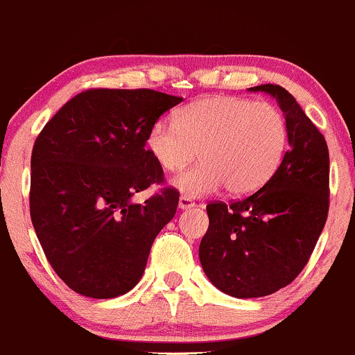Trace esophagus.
<instances>
[{
  "instance_id": "34e87169",
  "label": "esophagus",
  "mask_w": 355,
  "mask_h": 355,
  "mask_svg": "<svg viewBox=\"0 0 355 355\" xmlns=\"http://www.w3.org/2000/svg\"><path fill=\"white\" fill-rule=\"evenodd\" d=\"M178 207H180V209H192V207H196V202H193L190 197L182 196L180 199H178Z\"/></svg>"
}]
</instances>
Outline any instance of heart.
Masks as SVG:
<instances>
[{
  "instance_id": "obj_1",
  "label": "heart",
  "mask_w": 355,
  "mask_h": 355,
  "mask_svg": "<svg viewBox=\"0 0 355 355\" xmlns=\"http://www.w3.org/2000/svg\"><path fill=\"white\" fill-rule=\"evenodd\" d=\"M287 146V122L270 102L212 95L189 103L175 124L158 121L146 136V149L162 170L178 173L173 185L189 197H202L226 185L233 196L259 190L275 173Z\"/></svg>"
}]
</instances>
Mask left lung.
I'll return each mask as SVG.
<instances>
[{"mask_svg": "<svg viewBox=\"0 0 355 355\" xmlns=\"http://www.w3.org/2000/svg\"><path fill=\"white\" fill-rule=\"evenodd\" d=\"M248 89L277 100L289 149L260 190L236 202L209 204L199 246L209 281L241 300L268 296L300 275L327 223L330 196L327 141L296 98L279 85Z\"/></svg>", "mask_w": 355, "mask_h": 355, "instance_id": "left-lung-1", "label": "left lung"}]
</instances>
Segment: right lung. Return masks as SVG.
<instances>
[{
    "label": "right lung",
    "instance_id": "right-lung-1",
    "mask_svg": "<svg viewBox=\"0 0 355 355\" xmlns=\"http://www.w3.org/2000/svg\"><path fill=\"white\" fill-rule=\"evenodd\" d=\"M180 102L146 88L88 89L35 139L30 218L52 268L74 293L109 300L143 277L153 241L177 212L178 192L163 189L144 204L132 197L163 184L146 136Z\"/></svg>",
    "mask_w": 355,
    "mask_h": 355
}]
</instances>
